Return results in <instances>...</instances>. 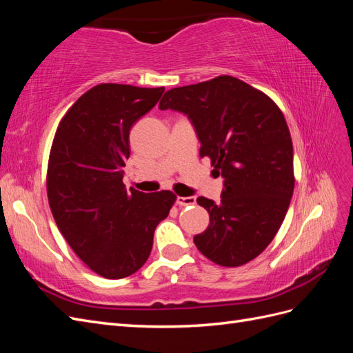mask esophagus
<instances>
[{
  "instance_id": "34e87169",
  "label": "esophagus",
  "mask_w": 353,
  "mask_h": 353,
  "mask_svg": "<svg viewBox=\"0 0 353 353\" xmlns=\"http://www.w3.org/2000/svg\"><path fill=\"white\" fill-rule=\"evenodd\" d=\"M196 197H176V205L178 206H188V205H194Z\"/></svg>"
}]
</instances>
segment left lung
<instances>
[{
  "label": "left lung",
  "instance_id": "obj_1",
  "mask_svg": "<svg viewBox=\"0 0 353 353\" xmlns=\"http://www.w3.org/2000/svg\"><path fill=\"white\" fill-rule=\"evenodd\" d=\"M160 110L185 113L223 178L221 203L199 197L210 223L194 244L221 266L259 256L279 232L294 188L293 143L284 114L265 92L230 74L165 92Z\"/></svg>",
  "mask_w": 353,
  "mask_h": 353
}]
</instances>
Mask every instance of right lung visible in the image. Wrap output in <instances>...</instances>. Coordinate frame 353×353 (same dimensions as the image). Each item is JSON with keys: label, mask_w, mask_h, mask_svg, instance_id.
I'll return each instance as SVG.
<instances>
[{"label": "right lung", "mask_w": 353, "mask_h": 353, "mask_svg": "<svg viewBox=\"0 0 353 353\" xmlns=\"http://www.w3.org/2000/svg\"><path fill=\"white\" fill-rule=\"evenodd\" d=\"M163 91L95 85L63 116L52 140L47 169L51 213L72 250L104 279H125L141 268L157 223L176 200L169 190L126 191L122 181L131 128Z\"/></svg>", "instance_id": "add662e5"}]
</instances>
